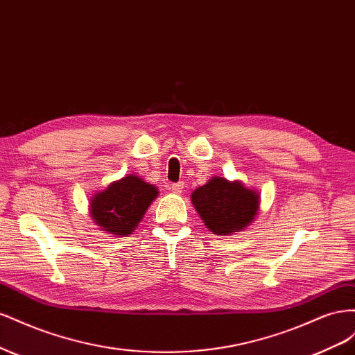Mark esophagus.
<instances>
[{"label":"esophagus","instance_id":"34e87169","mask_svg":"<svg viewBox=\"0 0 355 355\" xmlns=\"http://www.w3.org/2000/svg\"><path fill=\"white\" fill-rule=\"evenodd\" d=\"M182 189H184V184H182V182H178V184L170 185V191L175 192V194H180Z\"/></svg>","mask_w":355,"mask_h":355}]
</instances>
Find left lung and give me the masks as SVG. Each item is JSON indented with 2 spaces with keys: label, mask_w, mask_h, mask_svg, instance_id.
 I'll return each mask as SVG.
<instances>
[{
  "label": "left lung",
  "mask_w": 355,
  "mask_h": 355,
  "mask_svg": "<svg viewBox=\"0 0 355 355\" xmlns=\"http://www.w3.org/2000/svg\"><path fill=\"white\" fill-rule=\"evenodd\" d=\"M191 198L204 225L218 235L244 230L259 209L257 192L223 178L210 179L192 192Z\"/></svg>",
  "instance_id": "1"
}]
</instances>
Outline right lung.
Wrapping results in <instances>:
<instances>
[{"instance_id": "right-lung-1", "label": "right lung", "mask_w": 355, "mask_h": 355, "mask_svg": "<svg viewBox=\"0 0 355 355\" xmlns=\"http://www.w3.org/2000/svg\"><path fill=\"white\" fill-rule=\"evenodd\" d=\"M157 196L158 191L154 185L128 175L94 196L90 202L92 218L103 231L125 237L142 220Z\"/></svg>"}]
</instances>
